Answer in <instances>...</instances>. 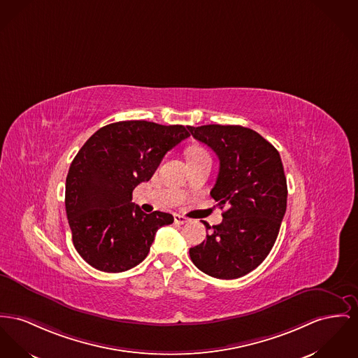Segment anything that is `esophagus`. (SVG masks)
<instances>
[{"label": "esophagus", "instance_id": "34e87169", "mask_svg": "<svg viewBox=\"0 0 358 358\" xmlns=\"http://www.w3.org/2000/svg\"><path fill=\"white\" fill-rule=\"evenodd\" d=\"M173 220H175L176 224H186V222H189V218L182 215H173Z\"/></svg>", "mask_w": 358, "mask_h": 358}]
</instances>
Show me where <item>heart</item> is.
<instances>
[{
  "label": "heart",
  "mask_w": 358,
  "mask_h": 358,
  "mask_svg": "<svg viewBox=\"0 0 358 358\" xmlns=\"http://www.w3.org/2000/svg\"><path fill=\"white\" fill-rule=\"evenodd\" d=\"M186 155H187L189 162H194V160H199V159H206V157H209V153H208L203 148H201V146H191V148L187 149Z\"/></svg>",
  "instance_id": "heart-1"
}]
</instances>
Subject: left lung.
I'll list each match as a JSON object with an SVG mask.
<instances>
[{"mask_svg": "<svg viewBox=\"0 0 358 358\" xmlns=\"http://www.w3.org/2000/svg\"><path fill=\"white\" fill-rule=\"evenodd\" d=\"M187 129L220 160L210 195L221 209L227 208L222 222L190 248L191 261L208 275L235 280L257 268L278 236L287 198L284 166L278 150L248 127L205 124Z\"/></svg>", "mask_w": 358, "mask_h": 358, "instance_id": "1", "label": "left lung"}]
</instances>
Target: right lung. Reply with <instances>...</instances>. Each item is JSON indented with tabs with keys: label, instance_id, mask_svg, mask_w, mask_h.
Masks as SVG:
<instances>
[{
	"label": "right lung",
	"instance_id": "right-lung-1",
	"mask_svg": "<svg viewBox=\"0 0 358 358\" xmlns=\"http://www.w3.org/2000/svg\"><path fill=\"white\" fill-rule=\"evenodd\" d=\"M190 137L182 124L123 120L99 129L73 159L65 208L74 248L100 271H126L146 258L169 213H143L133 190L148 182L168 150Z\"/></svg>",
	"mask_w": 358,
	"mask_h": 358
}]
</instances>
